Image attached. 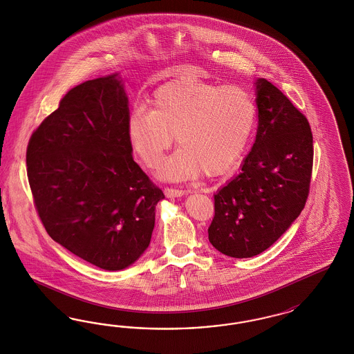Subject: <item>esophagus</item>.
Masks as SVG:
<instances>
[{
  "mask_svg": "<svg viewBox=\"0 0 354 354\" xmlns=\"http://www.w3.org/2000/svg\"><path fill=\"white\" fill-rule=\"evenodd\" d=\"M188 191H183V189H176V188H165V195L166 197H182L183 195H187Z\"/></svg>",
  "mask_w": 354,
  "mask_h": 354,
  "instance_id": "esophagus-1",
  "label": "esophagus"
}]
</instances>
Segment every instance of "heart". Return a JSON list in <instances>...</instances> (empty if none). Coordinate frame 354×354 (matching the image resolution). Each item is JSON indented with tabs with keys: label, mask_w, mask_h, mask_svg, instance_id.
I'll return each instance as SVG.
<instances>
[{
	"label": "heart",
	"mask_w": 354,
	"mask_h": 354,
	"mask_svg": "<svg viewBox=\"0 0 354 354\" xmlns=\"http://www.w3.org/2000/svg\"><path fill=\"white\" fill-rule=\"evenodd\" d=\"M150 110L134 107L127 122L134 154L157 169L174 142L179 149L162 169L167 179L218 176L242 158L257 122L252 97L236 86L182 77L159 86Z\"/></svg>",
	"instance_id": "heart-1"
}]
</instances>
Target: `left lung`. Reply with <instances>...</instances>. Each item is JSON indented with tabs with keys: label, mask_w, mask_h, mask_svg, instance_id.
<instances>
[{
	"label": "left lung",
	"mask_w": 354,
	"mask_h": 354,
	"mask_svg": "<svg viewBox=\"0 0 354 354\" xmlns=\"http://www.w3.org/2000/svg\"><path fill=\"white\" fill-rule=\"evenodd\" d=\"M257 86V132L241 172L214 195L207 234L227 257H257L305 207L313 172V133L305 115L267 80Z\"/></svg>",
	"instance_id": "1"
}]
</instances>
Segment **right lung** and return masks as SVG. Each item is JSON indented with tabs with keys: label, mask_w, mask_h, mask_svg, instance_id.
Returning a JSON list of instances; mask_svg holds the SVG:
<instances>
[{
	"label": "right lung",
	"mask_w": 354,
	"mask_h": 354,
	"mask_svg": "<svg viewBox=\"0 0 354 354\" xmlns=\"http://www.w3.org/2000/svg\"><path fill=\"white\" fill-rule=\"evenodd\" d=\"M128 116L119 74L86 81L37 127L26 153L49 236L106 270L127 268L145 252L165 198L133 160Z\"/></svg>",
	"instance_id": "obj_1"
}]
</instances>
